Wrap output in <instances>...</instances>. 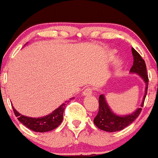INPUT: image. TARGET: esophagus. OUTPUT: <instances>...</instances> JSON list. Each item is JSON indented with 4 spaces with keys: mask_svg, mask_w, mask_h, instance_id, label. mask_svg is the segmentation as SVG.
<instances>
[{
    "mask_svg": "<svg viewBox=\"0 0 158 158\" xmlns=\"http://www.w3.org/2000/svg\"><path fill=\"white\" fill-rule=\"evenodd\" d=\"M92 93H93V89L91 87H86L83 92V95H91Z\"/></svg>",
    "mask_w": 158,
    "mask_h": 158,
    "instance_id": "1",
    "label": "esophagus"
}]
</instances>
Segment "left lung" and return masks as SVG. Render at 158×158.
Returning <instances> with one entry per match:
<instances>
[{
    "label": "left lung",
    "mask_w": 158,
    "mask_h": 158,
    "mask_svg": "<svg viewBox=\"0 0 158 158\" xmlns=\"http://www.w3.org/2000/svg\"><path fill=\"white\" fill-rule=\"evenodd\" d=\"M132 54L134 56V64L131 69V72L139 74L146 85V93H145L144 98H143V102L141 104V107H143L148 86V74H147L146 65L144 60L142 58L140 54L133 48ZM98 102V112L94 118V123L101 130L107 132L118 131H121L128 126L139 116L142 111V108H138L132 114L127 115L125 116H119L114 114L110 110L109 106L107 105V102H106L105 98L103 95H101L99 96Z\"/></svg>",
    "instance_id": "1"
}]
</instances>
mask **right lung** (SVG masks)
<instances>
[{
  "label": "right lung",
  "mask_w": 158,
  "mask_h": 158,
  "mask_svg": "<svg viewBox=\"0 0 158 158\" xmlns=\"http://www.w3.org/2000/svg\"><path fill=\"white\" fill-rule=\"evenodd\" d=\"M71 99H73V98ZM65 103L60 105L51 114L41 118L27 117L18 113L13 107H12V110L18 120L24 126L35 132L43 133L54 130L61 124L63 119V112L65 107Z\"/></svg>",
  "instance_id": "add662e5"
}]
</instances>
